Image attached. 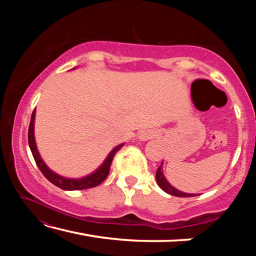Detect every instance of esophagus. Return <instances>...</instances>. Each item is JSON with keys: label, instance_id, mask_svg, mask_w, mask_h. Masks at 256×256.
Listing matches in <instances>:
<instances>
[{"label": "esophagus", "instance_id": "1", "mask_svg": "<svg viewBox=\"0 0 256 256\" xmlns=\"http://www.w3.org/2000/svg\"><path fill=\"white\" fill-rule=\"evenodd\" d=\"M154 138V134L150 131H141L138 136V138L141 141H148L149 138Z\"/></svg>", "mask_w": 256, "mask_h": 256}]
</instances>
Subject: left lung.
Returning a JSON list of instances; mask_svg holds the SVG:
<instances>
[{
  "instance_id": "left-lung-1",
  "label": "left lung",
  "mask_w": 256,
  "mask_h": 256,
  "mask_svg": "<svg viewBox=\"0 0 256 256\" xmlns=\"http://www.w3.org/2000/svg\"><path fill=\"white\" fill-rule=\"evenodd\" d=\"M156 180H157V184L159 185V188H162L164 192L170 194V196H180V198H190V196H196V194H190V193H184L182 190H178L175 188L174 186H172L168 180H166V177L164 175L162 172V162L160 164L159 168L157 170V174H156Z\"/></svg>"
}]
</instances>
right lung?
I'll use <instances>...</instances> for the list:
<instances>
[{
	"label": "right lung",
	"instance_id": "add662e5",
	"mask_svg": "<svg viewBox=\"0 0 256 256\" xmlns=\"http://www.w3.org/2000/svg\"><path fill=\"white\" fill-rule=\"evenodd\" d=\"M34 114H36V110H34L32 120H30L29 130H28V144L38 168H40V172H42V175H44L52 184H54L55 186H58V188L66 190H86V188H94V186L99 185L105 180L108 174H110L112 158H114L115 154L124 146V144L115 146V148L110 151V154L107 156V158L104 160V162L100 164V166H99L97 170L94 172H92L90 175L81 177V178H66V177L60 176L58 174H56V172H54L52 170H50V168L47 167V164L44 162V160L42 159L40 152H38L36 141H34Z\"/></svg>",
	"mask_w": 256,
	"mask_h": 256
}]
</instances>
